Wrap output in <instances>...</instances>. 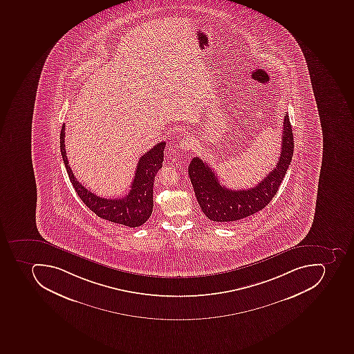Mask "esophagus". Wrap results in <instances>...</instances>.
<instances>
[{"label":"esophagus","instance_id":"1","mask_svg":"<svg viewBox=\"0 0 354 354\" xmlns=\"http://www.w3.org/2000/svg\"><path fill=\"white\" fill-rule=\"evenodd\" d=\"M180 147H181L183 151L192 150V149L194 148V139H193L192 137L183 138V139L180 141Z\"/></svg>","mask_w":354,"mask_h":354}]
</instances>
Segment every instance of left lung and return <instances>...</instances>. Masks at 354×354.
Here are the masks:
<instances>
[{"mask_svg": "<svg viewBox=\"0 0 354 354\" xmlns=\"http://www.w3.org/2000/svg\"><path fill=\"white\" fill-rule=\"evenodd\" d=\"M283 128L281 151L276 167L252 189L236 191L225 187L205 161L198 156L193 158L189 167V180L206 217L213 222L234 223L254 215L268 205L292 160L293 135L288 113L283 118Z\"/></svg>", "mask_w": 354, "mask_h": 354, "instance_id": "left-lung-1", "label": "left lung"}]
</instances>
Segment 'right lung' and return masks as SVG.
Here are the masks:
<instances>
[{
    "label": "right lung",
    "instance_id": "1",
    "mask_svg": "<svg viewBox=\"0 0 354 354\" xmlns=\"http://www.w3.org/2000/svg\"><path fill=\"white\" fill-rule=\"evenodd\" d=\"M165 142L158 143L145 152L138 161L135 178L129 193L121 198H104L97 196L77 181L71 171L65 150V124L62 127L61 152L75 191L88 209L97 216L128 227H139L151 216L153 209V183L156 173L162 167Z\"/></svg>",
    "mask_w": 354,
    "mask_h": 354
}]
</instances>
